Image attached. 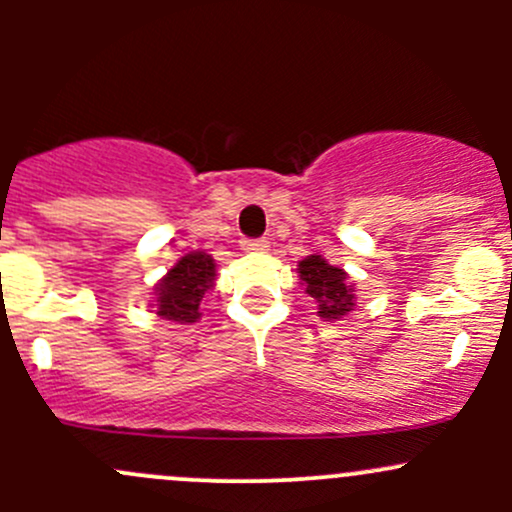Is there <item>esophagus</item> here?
I'll use <instances>...</instances> for the list:
<instances>
[{
    "label": "esophagus",
    "mask_w": 512,
    "mask_h": 512,
    "mask_svg": "<svg viewBox=\"0 0 512 512\" xmlns=\"http://www.w3.org/2000/svg\"><path fill=\"white\" fill-rule=\"evenodd\" d=\"M267 240H242L240 250L242 252H265L267 250Z\"/></svg>",
    "instance_id": "obj_1"
}]
</instances>
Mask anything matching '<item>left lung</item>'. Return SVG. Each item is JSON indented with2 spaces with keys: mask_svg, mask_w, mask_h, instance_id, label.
Listing matches in <instances>:
<instances>
[{
  "mask_svg": "<svg viewBox=\"0 0 512 512\" xmlns=\"http://www.w3.org/2000/svg\"><path fill=\"white\" fill-rule=\"evenodd\" d=\"M304 292L317 302V317L324 322H337L356 307V287L347 272L329 265L322 255H307L297 265Z\"/></svg>",
  "mask_w": 512,
  "mask_h": 512,
  "instance_id": "left-lung-1",
  "label": "left lung"
}]
</instances>
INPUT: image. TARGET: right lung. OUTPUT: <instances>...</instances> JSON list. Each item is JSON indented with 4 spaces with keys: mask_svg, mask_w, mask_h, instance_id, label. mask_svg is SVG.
I'll return each mask as SVG.
<instances>
[{
    "mask_svg": "<svg viewBox=\"0 0 512 512\" xmlns=\"http://www.w3.org/2000/svg\"><path fill=\"white\" fill-rule=\"evenodd\" d=\"M215 277L218 265L208 252H188L153 285V309L165 322H198L200 302L215 285Z\"/></svg>",
    "mask_w": 512,
    "mask_h": 512,
    "instance_id": "add662e5",
    "label": "right lung"
}]
</instances>
